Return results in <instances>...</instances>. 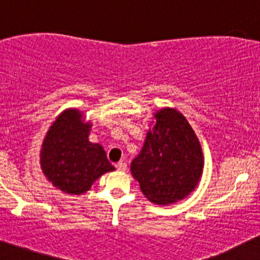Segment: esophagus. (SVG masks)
I'll use <instances>...</instances> for the list:
<instances>
[{
    "mask_svg": "<svg viewBox=\"0 0 260 260\" xmlns=\"http://www.w3.org/2000/svg\"><path fill=\"white\" fill-rule=\"evenodd\" d=\"M116 169H117L118 171H126V170H127V164L123 162V161H120V162L116 164Z\"/></svg>",
    "mask_w": 260,
    "mask_h": 260,
    "instance_id": "34e87169",
    "label": "esophagus"
}]
</instances>
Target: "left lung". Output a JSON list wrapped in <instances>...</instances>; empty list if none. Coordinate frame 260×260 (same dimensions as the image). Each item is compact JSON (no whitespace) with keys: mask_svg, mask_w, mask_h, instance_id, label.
Listing matches in <instances>:
<instances>
[{"mask_svg":"<svg viewBox=\"0 0 260 260\" xmlns=\"http://www.w3.org/2000/svg\"><path fill=\"white\" fill-rule=\"evenodd\" d=\"M155 120L131 171L149 201L169 204L194 189L204 160L194 131L182 113L162 109Z\"/></svg>","mask_w":260,"mask_h":260,"instance_id":"left-lung-1","label":"left lung"}]
</instances>
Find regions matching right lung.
Segmentation results:
<instances>
[{
	"instance_id": "right-lung-1",
	"label": "right lung",
	"mask_w": 260,
	"mask_h": 260,
	"mask_svg": "<svg viewBox=\"0 0 260 260\" xmlns=\"http://www.w3.org/2000/svg\"><path fill=\"white\" fill-rule=\"evenodd\" d=\"M91 124L84 123L78 110H66L45 137L40 162L47 180L62 192L82 194L95 180L115 168L100 144L88 139Z\"/></svg>"
}]
</instances>
